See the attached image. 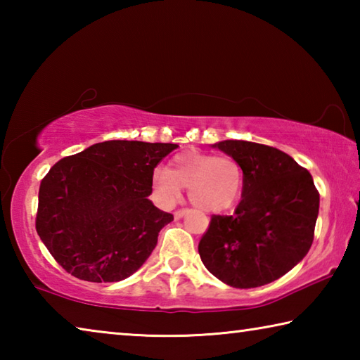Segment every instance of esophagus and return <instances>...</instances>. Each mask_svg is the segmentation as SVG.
<instances>
[{
  "mask_svg": "<svg viewBox=\"0 0 360 360\" xmlns=\"http://www.w3.org/2000/svg\"><path fill=\"white\" fill-rule=\"evenodd\" d=\"M187 212V210H178V211H174V219L176 221H178V219H181L182 216H184Z\"/></svg>",
  "mask_w": 360,
  "mask_h": 360,
  "instance_id": "esophagus-1",
  "label": "esophagus"
}]
</instances>
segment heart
Segmentation results:
<instances>
[{
  "instance_id": "obj_1",
  "label": "heart",
  "mask_w": 360,
  "mask_h": 360,
  "mask_svg": "<svg viewBox=\"0 0 360 360\" xmlns=\"http://www.w3.org/2000/svg\"><path fill=\"white\" fill-rule=\"evenodd\" d=\"M182 187L188 200L206 212H221L233 206L243 188V168L236 158L198 150L181 152L167 168L152 174L154 197L163 208L179 202Z\"/></svg>"
}]
</instances>
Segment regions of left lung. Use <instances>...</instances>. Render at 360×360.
<instances>
[{"label": "left lung", "instance_id": "left-lung-1", "mask_svg": "<svg viewBox=\"0 0 360 360\" xmlns=\"http://www.w3.org/2000/svg\"><path fill=\"white\" fill-rule=\"evenodd\" d=\"M243 168L241 202L231 216H212L198 252L222 283L251 289L276 281L308 254L319 212L311 174L285 152L227 139L212 144Z\"/></svg>", "mask_w": 360, "mask_h": 360}]
</instances>
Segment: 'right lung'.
<instances>
[{
	"mask_svg": "<svg viewBox=\"0 0 360 360\" xmlns=\"http://www.w3.org/2000/svg\"><path fill=\"white\" fill-rule=\"evenodd\" d=\"M172 143L105 141L53 165L39 186L36 231L60 265L90 283L131 276L173 214L148 198Z\"/></svg>",
	"mask_w": 360,
	"mask_h": 360,
	"instance_id": "right-lung-1",
	"label": "right lung"
}]
</instances>
